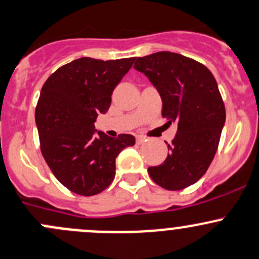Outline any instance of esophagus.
<instances>
[{"label": "esophagus", "instance_id": "obj_1", "mask_svg": "<svg viewBox=\"0 0 259 259\" xmlns=\"http://www.w3.org/2000/svg\"><path fill=\"white\" fill-rule=\"evenodd\" d=\"M146 141L147 140H146L143 136H137V137H136V142H137V145H142V143H145Z\"/></svg>", "mask_w": 259, "mask_h": 259}]
</instances>
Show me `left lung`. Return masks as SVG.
<instances>
[{"instance_id":"left-lung-1","label":"left lung","mask_w":259,"mask_h":259,"mask_svg":"<svg viewBox=\"0 0 259 259\" xmlns=\"http://www.w3.org/2000/svg\"><path fill=\"white\" fill-rule=\"evenodd\" d=\"M133 68L153 84L162 99V117L176 122L168 155L148 175L166 190L195 184L210 166L225 123V107L211 71L199 61L171 51L136 59Z\"/></svg>"}]
</instances>
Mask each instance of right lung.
Returning a JSON list of instances; mask_svg holds the SVG:
<instances>
[{
	"mask_svg": "<svg viewBox=\"0 0 259 259\" xmlns=\"http://www.w3.org/2000/svg\"><path fill=\"white\" fill-rule=\"evenodd\" d=\"M133 61L80 58L60 66L44 83L35 109L40 150L54 176L78 195L92 196L108 188L118 153L135 145L132 135L113 138L94 130Z\"/></svg>",
	"mask_w": 259,
	"mask_h": 259,
	"instance_id": "1",
	"label": "right lung"
}]
</instances>
